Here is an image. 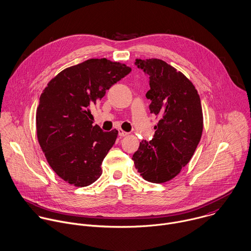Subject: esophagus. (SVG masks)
<instances>
[{"instance_id": "obj_1", "label": "esophagus", "mask_w": 251, "mask_h": 251, "mask_svg": "<svg viewBox=\"0 0 251 251\" xmlns=\"http://www.w3.org/2000/svg\"><path fill=\"white\" fill-rule=\"evenodd\" d=\"M127 134H128V132H126V131H125V130H123L122 128H119V135H120V136L124 137V136H126Z\"/></svg>"}]
</instances>
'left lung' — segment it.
Wrapping results in <instances>:
<instances>
[{"label":"left lung","instance_id":"obj_1","mask_svg":"<svg viewBox=\"0 0 251 251\" xmlns=\"http://www.w3.org/2000/svg\"><path fill=\"white\" fill-rule=\"evenodd\" d=\"M149 76L150 112L159 117L152 140H142L133 154L135 169L150 182H166L190 161L202 135L200 97L193 84L159 59L136 60Z\"/></svg>","mask_w":251,"mask_h":251}]
</instances>
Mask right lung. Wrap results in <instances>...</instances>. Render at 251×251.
Masks as SVG:
<instances>
[{"mask_svg": "<svg viewBox=\"0 0 251 251\" xmlns=\"http://www.w3.org/2000/svg\"><path fill=\"white\" fill-rule=\"evenodd\" d=\"M131 69L107 59H90L61 72L45 87L36 112L37 137L54 172L75 186L102 175L101 164L118 130L92 126L93 109Z\"/></svg>", "mask_w": 251, "mask_h": 251, "instance_id": "add662e5", "label": "right lung"}]
</instances>
